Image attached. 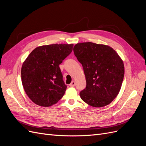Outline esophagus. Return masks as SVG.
<instances>
[{"label": "esophagus", "instance_id": "34e87169", "mask_svg": "<svg viewBox=\"0 0 146 146\" xmlns=\"http://www.w3.org/2000/svg\"><path fill=\"white\" fill-rule=\"evenodd\" d=\"M75 85H76V82H75V81H72V82L70 83V85H69V86H70V87H73V86H75Z\"/></svg>", "mask_w": 146, "mask_h": 146}]
</instances>
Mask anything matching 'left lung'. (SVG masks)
<instances>
[{"instance_id": "left-lung-1", "label": "left lung", "mask_w": 146, "mask_h": 146, "mask_svg": "<svg viewBox=\"0 0 146 146\" xmlns=\"http://www.w3.org/2000/svg\"><path fill=\"white\" fill-rule=\"evenodd\" d=\"M73 50L86 82L80 92L82 100L97 108L110 104L120 91L124 76L121 57L110 46L91 42L77 43Z\"/></svg>"}]
</instances>
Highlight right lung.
Instances as JSON below:
<instances>
[{
    "mask_svg": "<svg viewBox=\"0 0 146 146\" xmlns=\"http://www.w3.org/2000/svg\"><path fill=\"white\" fill-rule=\"evenodd\" d=\"M73 44H54L37 47L21 68L24 90L33 102L47 107L63 98L67 86L59 64L71 53Z\"/></svg>",
    "mask_w": 146,
    "mask_h": 146,
    "instance_id": "obj_1",
    "label": "right lung"
}]
</instances>
